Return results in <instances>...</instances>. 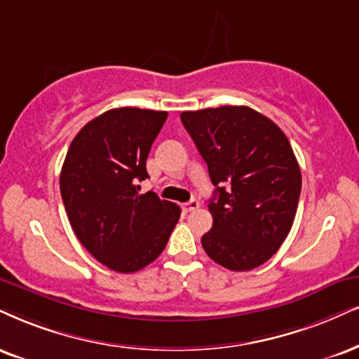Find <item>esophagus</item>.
<instances>
[{"instance_id":"1","label":"esophagus","mask_w":359,"mask_h":359,"mask_svg":"<svg viewBox=\"0 0 359 359\" xmlns=\"http://www.w3.org/2000/svg\"><path fill=\"white\" fill-rule=\"evenodd\" d=\"M198 208H200V201H198V200H191V201L184 203V205H183V210L187 211V213H189V211L198 210Z\"/></svg>"}]
</instances>
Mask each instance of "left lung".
Wrapping results in <instances>:
<instances>
[{
  "label": "left lung",
  "instance_id": "1",
  "mask_svg": "<svg viewBox=\"0 0 359 359\" xmlns=\"http://www.w3.org/2000/svg\"><path fill=\"white\" fill-rule=\"evenodd\" d=\"M181 121L216 187L206 255L231 271L258 268L280 250L298 210L302 171L290 141L248 106L183 111Z\"/></svg>",
  "mask_w": 359,
  "mask_h": 359
}]
</instances>
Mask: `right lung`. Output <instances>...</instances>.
I'll use <instances>...</instances> for the list:
<instances>
[{
    "label": "right lung",
    "mask_w": 359,
    "mask_h": 359,
    "mask_svg": "<svg viewBox=\"0 0 359 359\" xmlns=\"http://www.w3.org/2000/svg\"><path fill=\"white\" fill-rule=\"evenodd\" d=\"M166 118L131 106L109 109L83 126L66 153L60 189L68 219L81 245L113 271L153 263L180 219L178 205L138 193Z\"/></svg>",
    "instance_id": "obj_1"
}]
</instances>
